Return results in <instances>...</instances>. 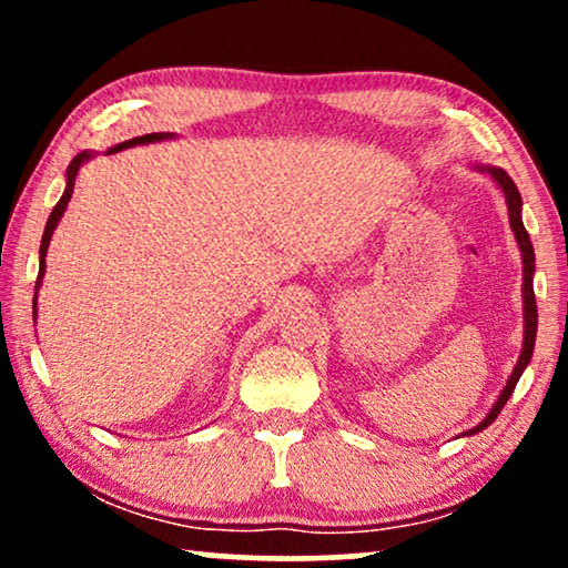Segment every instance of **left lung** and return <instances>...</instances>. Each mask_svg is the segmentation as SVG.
Listing matches in <instances>:
<instances>
[{
    "mask_svg": "<svg viewBox=\"0 0 568 568\" xmlns=\"http://www.w3.org/2000/svg\"><path fill=\"white\" fill-rule=\"evenodd\" d=\"M488 173L496 183L501 185V191L507 193V204H509V222H511V230H515V237L519 243V251H523V263H525V292H523V300H525V344H523V354H519L517 359V367L511 372V377L507 379V385H504V390L499 395V400L494 403V408L488 410V416L480 422L478 426H473L468 434H476L480 429H486L488 424L496 422V416L501 414L504 403L509 400V395L515 393V385L519 383V377H523V369L530 364V356H532V346H535V331H538V305H535V292H532V271H535V251H532V243H530V235H527L525 224H523V199H519V191L511 178L507 175V170L501 168H486Z\"/></svg>",
    "mask_w": 568,
    "mask_h": 568,
    "instance_id": "8db88e82",
    "label": "left lung"
}]
</instances>
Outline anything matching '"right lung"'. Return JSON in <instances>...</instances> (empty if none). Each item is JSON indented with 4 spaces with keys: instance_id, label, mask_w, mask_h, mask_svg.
Wrapping results in <instances>:
<instances>
[{
    "instance_id": "1",
    "label": "right lung",
    "mask_w": 568,
    "mask_h": 568,
    "mask_svg": "<svg viewBox=\"0 0 568 568\" xmlns=\"http://www.w3.org/2000/svg\"><path fill=\"white\" fill-rule=\"evenodd\" d=\"M158 139H162V134H144V136H136V139H129V142H123V144H119V146H113L111 152H119V150H123V146H131V144L158 142ZM84 160H90V152L77 154V158L72 160V165H69V170H67V191H64V196L59 199V204L53 206V212H51V216H49V222H45V232H43V240H41V268H38V278H41V276H43V271H45V263H43V258H45V251H49V243H51L53 230H57V224H59V220H61V214H64V209H67V204H69V199H72V191H74V178H77V173H80V168H82V162H84Z\"/></svg>"
}]
</instances>
